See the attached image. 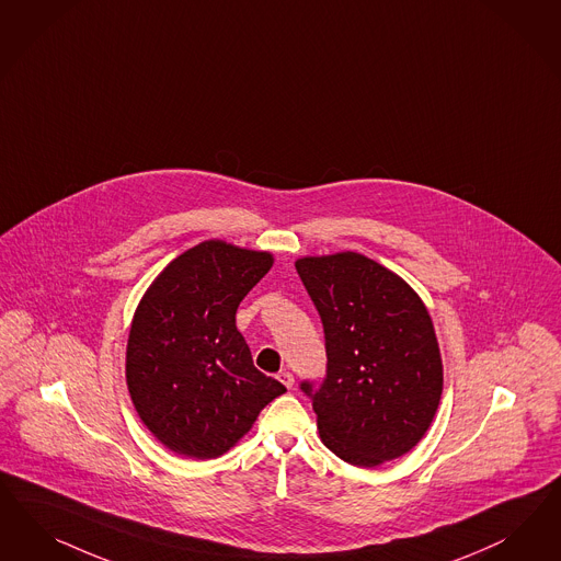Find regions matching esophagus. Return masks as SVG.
I'll return each instance as SVG.
<instances>
[{
	"label": "esophagus",
	"instance_id": "obj_1",
	"mask_svg": "<svg viewBox=\"0 0 561 561\" xmlns=\"http://www.w3.org/2000/svg\"><path fill=\"white\" fill-rule=\"evenodd\" d=\"M278 380L283 381L287 388H293V383H295V378H293L290 371H280V374H278Z\"/></svg>",
	"mask_w": 561,
	"mask_h": 561
}]
</instances>
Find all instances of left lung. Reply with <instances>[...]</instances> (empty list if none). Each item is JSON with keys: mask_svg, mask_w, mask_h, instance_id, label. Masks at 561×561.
Returning <instances> with one entry per match:
<instances>
[{"mask_svg": "<svg viewBox=\"0 0 561 561\" xmlns=\"http://www.w3.org/2000/svg\"><path fill=\"white\" fill-rule=\"evenodd\" d=\"M324 324L328 371L313 400L325 448L374 469L427 434L444 388L432 316L415 289L357 252L295 262Z\"/></svg>", "mask_w": 561, "mask_h": 561, "instance_id": "8db88e82", "label": "left lung"}]
</instances>
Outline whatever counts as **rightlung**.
<instances>
[{
  "instance_id": "obj_1",
  "label": "right lung",
  "mask_w": 561,
  "mask_h": 561,
  "mask_svg": "<svg viewBox=\"0 0 561 561\" xmlns=\"http://www.w3.org/2000/svg\"><path fill=\"white\" fill-rule=\"evenodd\" d=\"M272 264L271 252L208 239L171 260L142 295L127 336V390L171 453L196 460L229 453L287 392L253 367L236 325L239 304Z\"/></svg>"
}]
</instances>
